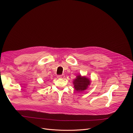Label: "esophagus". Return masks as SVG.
<instances>
[{
	"label": "esophagus",
	"mask_w": 133,
	"mask_h": 133,
	"mask_svg": "<svg viewBox=\"0 0 133 133\" xmlns=\"http://www.w3.org/2000/svg\"><path fill=\"white\" fill-rule=\"evenodd\" d=\"M57 77L58 78H64V77H65V76L64 75H58L57 76Z\"/></svg>",
	"instance_id": "34e87169"
}]
</instances>
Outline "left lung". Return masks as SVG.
I'll return each mask as SVG.
<instances>
[{"label": "left lung", "instance_id": "8db88e82", "mask_svg": "<svg viewBox=\"0 0 133 133\" xmlns=\"http://www.w3.org/2000/svg\"><path fill=\"white\" fill-rule=\"evenodd\" d=\"M90 80L85 77H81L79 75L74 81L75 89L77 91H83L87 89L90 85Z\"/></svg>", "mask_w": 133, "mask_h": 133}]
</instances>
